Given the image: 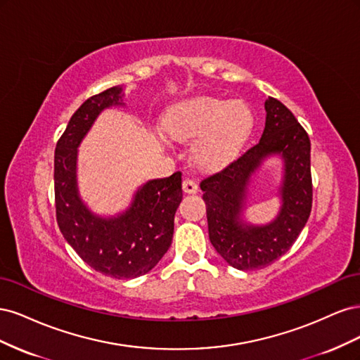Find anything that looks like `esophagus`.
Segmentation results:
<instances>
[{
	"label": "esophagus",
	"mask_w": 360,
	"mask_h": 360,
	"mask_svg": "<svg viewBox=\"0 0 360 360\" xmlns=\"http://www.w3.org/2000/svg\"><path fill=\"white\" fill-rule=\"evenodd\" d=\"M183 191L186 193H197L198 192V184L191 179L183 180Z\"/></svg>",
	"instance_id": "obj_1"
}]
</instances>
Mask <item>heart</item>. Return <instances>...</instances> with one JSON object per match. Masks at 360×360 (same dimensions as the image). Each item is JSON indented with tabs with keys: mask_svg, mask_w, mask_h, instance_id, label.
Segmentation results:
<instances>
[{
	"mask_svg": "<svg viewBox=\"0 0 360 360\" xmlns=\"http://www.w3.org/2000/svg\"><path fill=\"white\" fill-rule=\"evenodd\" d=\"M254 127V114L243 101L197 97L171 106L165 129L179 141L198 139L193 159L204 169L228 165L245 146Z\"/></svg>",
	"mask_w": 360,
	"mask_h": 360,
	"instance_id": "1",
	"label": "heart"
}]
</instances>
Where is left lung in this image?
I'll list each match as a JSON object with an SVG mask.
<instances>
[{
	"label": "left lung",
	"instance_id": "obj_1",
	"mask_svg": "<svg viewBox=\"0 0 360 360\" xmlns=\"http://www.w3.org/2000/svg\"><path fill=\"white\" fill-rule=\"evenodd\" d=\"M266 126L258 143L201 181L207 207L209 237L216 252L238 270L270 266L296 242L312 209L311 141L288 108L269 97L264 103ZM285 160L277 219L267 226H249L240 214L253 171L267 155Z\"/></svg>",
	"mask_w": 360,
	"mask_h": 360
}]
</instances>
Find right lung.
<instances>
[{
	"label": "right lung",
	"instance_id": "1",
	"mask_svg": "<svg viewBox=\"0 0 360 360\" xmlns=\"http://www.w3.org/2000/svg\"><path fill=\"white\" fill-rule=\"evenodd\" d=\"M123 105L122 86L86 99L58 139L53 188L60 231L86 264L115 279H134L153 269L172 242L174 214L183 198L181 172L147 181L132 205L117 217L91 213L79 198L76 155L82 138L105 108Z\"/></svg>",
	"mask_w": 360,
	"mask_h": 360
}]
</instances>
